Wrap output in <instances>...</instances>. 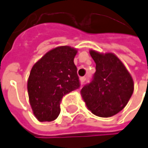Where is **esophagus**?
<instances>
[{
    "mask_svg": "<svg viewBox=\"0 0 148 148\" xmlns=\"http://www.w3.org/2000/svg\"><path fill=\"white\" fill-rule=\"evenodd\" d=\"M85 81H86V78H85V77H81L80 78L81 84H84L85 83Z\"/></svg>",
    "mask_w": 148,
    "mask_h": 148,
    "instance_id": "34e87169",
    "label": "esophagus"
}]
</instances>
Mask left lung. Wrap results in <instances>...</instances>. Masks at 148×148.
Wrapping results in <instances>:
<instances>
[{
    "mask_svg": "<svg viewBox=\"0 0 148 148\" xmlns=\"http://www.w3.org/2000/svg\"><path fill=\"white\" fill-rule=\"evenodd\" d=\"M96 64L92 81L83 87L81 95L94 115L108 118L124 108L130 99L134 84L132 76L115 55L90 50Z\"/></svg>",
    "mask_w": 148,
    "mask_h": 148,
    "instance_id": "8db88e82",
    "label": "left lung"
}]
</instances>
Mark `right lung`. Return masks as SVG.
<instances>
[{"mask_svg":"<svg viewBox=\"0 0 148 148\" xmlns=\"http://www.w3.org/2000/svg\"><path fill=\"white\" fill-rule=\"evenodd\" d=\"M76 54V49L59 46L47 52L31 69L27 89L30 106L39 121L57 119L62 98L80 87L74 63Z\"/></svg>","mask_w":148,"mask_h":148,"instance_id":"right-lung-1","label":"right lung"}]
</instances>
